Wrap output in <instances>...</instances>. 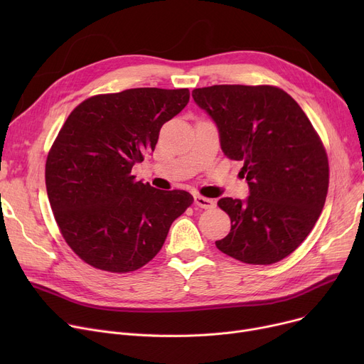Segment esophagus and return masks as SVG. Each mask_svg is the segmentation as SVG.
I'll return each mask as SVG.
<instances>
[{"instance_id":"esophagus-1","label":"esophagus","mask_w":364,"mask_h":364,"mask_svg":"<svg viewBox=\"0 0 364 364\" xmlns=\"http://www.w3.org/2000/svg\"><path fill=\"white\" fill-rule=\"evenodd\" d=\"M195 203L202 209H211L215 206V200L203 198V196H195Z\"/></svg>"}]
</instances>
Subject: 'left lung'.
Masks as SVG:
<instances>
[{"label": "left lung", "instance_id": "8db88e82", "mask_svg": "<svg viewBox=\"0 0 364 364\" xmlns=\"http://www.w3.org/2000/svg\"><path fill=\"white\" fill-rule=\"evenodd\" d=\"M215 122L228 159L242 161L245 200L221 198L232 221L218 250L246 264H274L305 240L329 187V164L317 132L288 92L272 85H213L192 91Z\"/></svg>", "mask_w": 364, "mask_h": 364}]
</instances>
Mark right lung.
<instances>
[{
  "label": "right lung",
  "instance_id": "1",
  "mask_svg": "<svg viewBox=\"0 0 364 364\" xmlns=\"http://www.w3.org/2000/svg\"><path fill=\"white\" fill-rule=\"evenodd\" d=\"M188 99L187 88L94 95L72 110L51 146L46 186L54 218L70 250L95 269H140L193 203L184 190H159L131 174Z\"/></svg>",
  "mask_w": 364,
  "mask_h": 364
}]
</instances>
